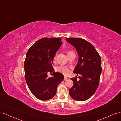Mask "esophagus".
I'll return each instance as SVG.
<instances>
[{"label": "esophagus", "instance_id": "esophagus-1", "mask_svg": "<svg viewBox=\"0 0 121 121\" xmlns=\"http://www.w3.org/2000/svg\"><path fill=\"white\" fill-rule=\"evenodd\" d=\"M68 79V78L67 77H64V81H66V80H67Z\"/></svg>", "mask_w": 121, "mask_h": 121}]
</instances>
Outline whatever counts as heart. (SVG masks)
Listing matches in <instances>:
<instances>
[{
  "label": "heart",
  "instance_id": "heart-1",
  "mask_svg": "<svg viewBox=\"0 0 121 121\" xmlns=\"http://www.w3.org/2000/svg\"><path fill=\"white\" fill-rule=\"evenodd\" d=\"M71 53H74L71 51H67V55L69 54H71ZM56 58H57V56L55 55L54 58V60H56ZM57 70L59 71V72H60V73L63 74L64 75H68L70 72L69 68H68L67 67H66L65 66H63V65H61V66H60L58 67L57 68Z\"/></svg>",
  "mask_w": 121,
  "mask_h": 121
}]
</instances>
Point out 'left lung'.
<instances>
[{
	"label": "left lung",
	"instance_id": "left-lung-1",
	"mask_svg": "<svg viewBox=\"0 0 121 121\" xmlns=\"http://www.w3.org/2000/svg\"><path fill=\"white\" fill-rule=\"evenodd\" d=\"M66 40L75 47L79 56L74 73L80 75L79 80L71 78L74 85L69 89V94L76 101H86L94 95L99 86L102 72L101 57L95 47L85 40L66 38Z\"/></svg>",
	"mask_w": 121,
	"mask_h": 121
}]
</instances>
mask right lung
I'll use <instances>...</instances> for the list:
<instances>
[{
	"label": "right lung",
	"instance_id": "add662e5",
	"mask_svg": "<svg viewBox=\"0 0 121 121\" xmlns=\"http://www.w3.org/2000/svg\"><path fill=\"white\" fill-rule=\"evenodd\" d=\"M61 38L39 39L27 52L24 61L25 79L30 91L37 99L48 100L54 96L63 75L54 72L52 64L55 53L62 44ZM53 72L48 78V73Z\"/></svg>",
	"mask_w": 121,
	"mask_h": 121
}]
</instances>
